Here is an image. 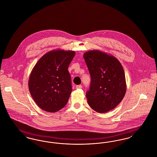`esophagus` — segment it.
Wrapping results in <instances>:
<instances>
[{
  "label": "esophagus",
  "instance_id": "obj_1",
  "mask_svg": "<svg viewBox=\"0 0 157 157\" xmlns=\"http://www.w3.org/2000/svg\"><path fill=\"white\" fill-rule=\"evenodd\" d=\"M82 88V85H76V89H81Z\"/></svg>",
  "mask_w": 157,
  "mask_h": 157
}]
</instances>
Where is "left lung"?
Masks as SVG:
<instances>
[{
    "label": "left lung",
    "instance_id": "obj_1",
    "mask_svg": "<svg viewBox=\"0 0 157 157\" xmlns=\"http://www.w3.org/2000/svg\"><path fill=\"white\" fill-rule=\"evenodd\" d=\"M83 58L91 78L90 90L86 93L88 104L99 113L112 110L122 101L127 90L120 61L98 50L85 53Z\"/></svg>",
    "mask_w": 157,
    "mask_h": 157
}]
</instances>
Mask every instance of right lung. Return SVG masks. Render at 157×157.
<instances>
[{
  "label": "right lung",
  "instance_id": "obj_1",
  "mask_svg": "<svg viewBox=\"0 0 157 157\" xmlns=\"http://www.w3.org/2000/svg\"><path fill=\"white\" fill-rule=\"evenodd\" d=\"M75 55L72 51H51L42 56L33 68L29 90L44 111L57 112L67 104L72 90L67 68Z\"/></svg>",
  "mask_w": 157,
  "mask_h": 157
}]
</instances>
